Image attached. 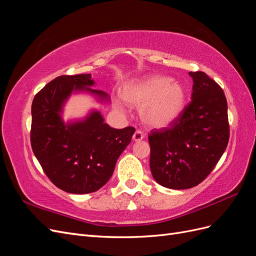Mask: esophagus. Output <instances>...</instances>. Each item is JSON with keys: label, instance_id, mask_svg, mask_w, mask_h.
I'll list each match as a JSON object with an SVG mask.
<instances>
[{"label": "esophagus", "instance_id": "obj_1", "mask_svg": "<svg viewBox=\"0 0 256 256\" xmlns=\"http://www.w3.org/2000/svg\"><path fill=\"white\" fill-rule=\"evenodd\" d=\"M132 138H134V141H136V142H138V141L143 140V138H144V134H143L142 131H140V130H136V132L134 134V136H132Z\"/></svg>", "mask_w": 256, "mask_h": 256}]
</instances>
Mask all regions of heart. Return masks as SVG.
<instances>
[{
  "mask_svg": "<svg viewBox=\"0 0 256 256\" xmlns=\"http://www.w3.org/2000/svg\"><path fill=\"white\" fill-rule=\"evenodd\" d=\"M120 96L127 104L141 108L143 122L154 128L171 125L184 112L187 92L171 76L152 74L124 85Z\"/></svg>",
  "mask_w": 256,
  "mask_h": 256,
  "instance_id": "obj_1",
  "label": "heart"
}]
</instances>
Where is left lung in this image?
<instances>
[{"label":"left lung","instance_id":"1","mask_svg":"<svg viewBox=\"0 0 256 256\" xmlns=\"http://www.w3.org/2000/svg\"><path fill=\"white\" fill-rule=\"evenodd\" d=\"M189 74L193 80L191 102L168 127L148 134L152 177L170 189H189L202 182L218 164L230 138L223 90L203 72Z\"/></svg>","mask_w":256,"mask_h":256}]
</instances>
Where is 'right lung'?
I'll return each instance as SVG.
<instances>
[{"label":"right lung","instance_id":"add662e5","mask_svg":"<svg viewBox=\"0 0 256 256\" xmlns=\"http://www.w3.org/2000/svg\"><path fill=\"white\" fill-rule=\"evenodd\" d=\"M92 74L60 76L37 92L32 104L30 145L44 174L60 190L85 194L99 190L110 180L120 154L131 142L136 129H115L92 112L81 122L65 125L60 111L72 92L94 90Z\"/></svg>","mask_w":256,"mask_h":256}]
</instances>
